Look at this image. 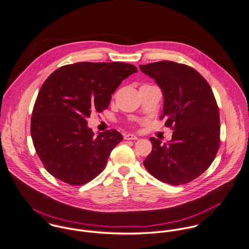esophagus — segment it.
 <instances>
[{"instance_id":"1","label":"esophagus","mask_w":249,"mask_h":249,"mask_svg":"<svg viewBox=\"0 0 249 249\" xmlns=\"http://www.w3.org/2000/svg\"><path fill=\"white\" fill-rule=\"evenodd\" d=\"M124 139L126 141H133V140L135 141V140H138V137L136 135H134V134H127V135L124 136Z\"/></svg>"}]
</instances>
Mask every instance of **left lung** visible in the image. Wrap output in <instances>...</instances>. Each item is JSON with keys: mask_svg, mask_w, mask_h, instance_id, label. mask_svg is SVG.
I'll use <instances>...</instances> for the list:
<instances>
[{"mask_svg": "<svg viewBox=\"0 0 249 249\" xmlns=\"http://www.w3.org/2000/svg\"><path fill=\"white\" fill-rule=\"evenodd\" d=\"M163 95L162 117L173 125L167 143L150 138L153 148L143 161L156 179L183 185L200 176L213 162L219 146V112L212 89L194 68L162 60L140 65Z\"/></svg>", "mask_w": 249, "mask_h": 249, "instance_id": "1", "label": "left lung"}]
</instances>
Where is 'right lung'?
I'll use <instances>...</instances> for the list:
<instances>
[{
	"instance_id": "obj_1",
	"label": "right lung",
	"mask_w": 249,
	"mask_h": 249,
	"mask_svg": "<svg viewBox=\"0 0 249 249\" xmlns=\"http://www.w3.org/2000/svg\"><path fill=\"white\" fill-rule=\"evenodd\" d=\"M133 64L77 62L56 69L42 85L31 123L35 148L47 171L73 186L104 170L112 149L123 140L115 131L94 136L87 119L102 112L123 80L137 73Z\"/></svg>"
}]
</instances>
